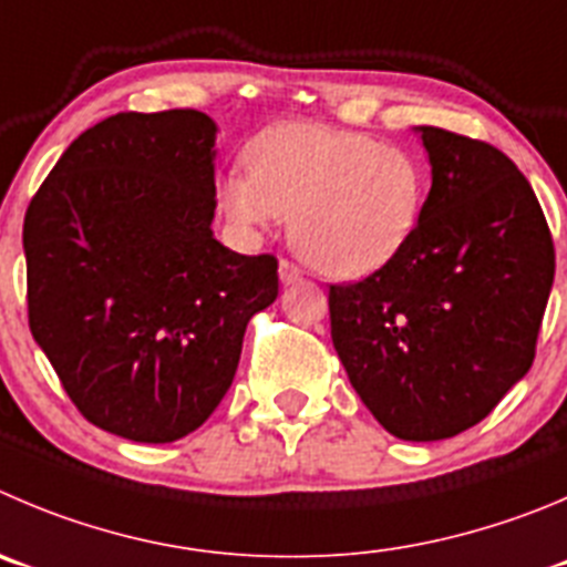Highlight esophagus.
<instances>
[{"label": "esophagus", "instance_id": "1", "mask_svg": "<svg viewBox=\"0 0 567 567\" xmlns=\"http://www.w3.org/2000/svg\"><path fill=\"white\" fill-rule=\"evenodd\" d=\"M279 279H282L285 285L299 282V279H301V268L296 266V262H290V259H282V262H279Z\"/></svg>", "mask_w": 567, "mask_h": 567}]
</instances>
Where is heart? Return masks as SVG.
I'll use <instances>...</instances> for the list:
<instances>
[{"instance_id": "heart-1", "label": "heart", "mask_w": 567, "mask_h": 567, "mask_svg": "<svg viewBox=\"0 0 567 567\" xmlns=\"http://www.w3.org/2000/svg\"><path fill=\"white\" fill-rule=\"evenodd\" d=\"M248 173L218 187L220 209L240 229L290 218V243L316 271L358 279L409 246L427 178L405 147L321 125H277L251 142Z\"/></svg>"}]
</instances>
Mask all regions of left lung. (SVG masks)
<instances>
[{"instance_id":"obj_1","label":"left lung","mask_w":567,"mask_h":567,"mask_svg":"<svg viewBox=\"0 0 567 567\" xmlns=\"http://www.w3.org/2000/svg\"><path fill=\"white\" fill-rule=\"evenodd\" d=\"M433 184L409 246L330 285L332 347L374 420L405 442L478 425L532 369L554 285L543 206L489 142L420 125Z\"/></svg>"}]
</instances>
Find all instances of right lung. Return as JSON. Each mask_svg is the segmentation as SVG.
I'll list each match as a JSON object with an SVG mask.
<instances>
[{
    "label": "right lung",
    "instance_id": "obj_1",
    "mask_svg": "<svg viewBox=\"0 0 567 567\" xmlns=\"http://www.w3.org/2000/svg\"><path fill=\"white\" fill-rule=\"evenodd\" d=\"M215 123L120 111L63 151L24 215L30 332L92 425L164 444L218 409L274 254L212 237Z\"/></svg>",
    "mask_w": 567,
    "mask_h": 567
}]
</instances>
